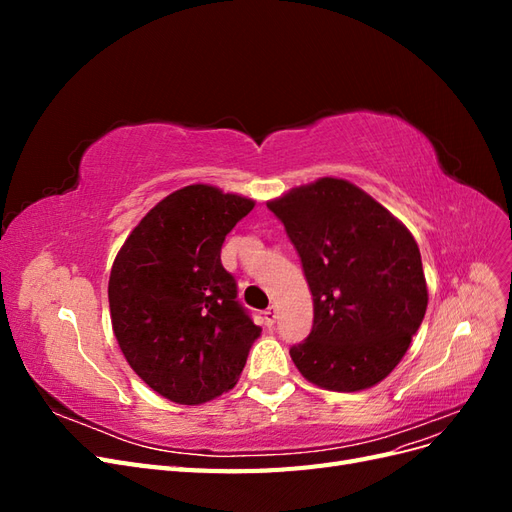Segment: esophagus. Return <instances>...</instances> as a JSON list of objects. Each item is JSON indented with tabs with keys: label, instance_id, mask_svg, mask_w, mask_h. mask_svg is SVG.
<instances>
[{
	"label": "esophagus",
	"instance_id": "34e87169",
	"mask_svg": "<svg viewBox=\"0 0 512 512\" xmlns=\"http://www.w3.org/2000/svg\"><path fill=\"white\" fill-rule=\"evenodd\" d=\"M275 320H277V309H275V305H269V307L265 309V322H267V327H273Z\"/></svg>",
	"mask_w": 512,
	"mask_h": 512
}]
</instances>
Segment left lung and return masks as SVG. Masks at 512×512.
I'll list each match as a JSON object with an SVG mask.
<instances>
[{
	"mask_svg": "<svg viewBox=\"0 0 512 512\" xmlns=\"http://www.w3.org/2000/svg\"><path fill=\"white\" fill-rule=\"evenodd\" d=\"M267 207L297 247L314 297V327L290 356L305 380L354 393L382 382L427 309L421 252L410 230L346 179L322 177Z\"/></svg>",
	"mask_w": 512,
	"mask_h": 512,
	"instance_id": "obj_1",
	"label": "left lung"
}]
</instances>
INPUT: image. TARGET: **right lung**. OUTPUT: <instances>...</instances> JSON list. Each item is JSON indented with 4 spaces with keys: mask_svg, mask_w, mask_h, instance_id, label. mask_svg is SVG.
Wrapping results in <instances>:
<instances>
[{
    "mask_svg": "<svg viewBox=\"0 0 512 512\" xmlns=\"http://www.w3.org/2000/svg\"><path fill=\"white\" fill-rule=\"evenodd\" d=\"M252 209V198L185 185L138 222L113 262L117 344L138 378L175 404L230 391L260 337L220 258L226 235Z\"/></svg>",
    "mask_w": 512,
    "mask_h": 512,
    "instance_id": "add662e5",
    "label": "right lung"
}]
</instances>
